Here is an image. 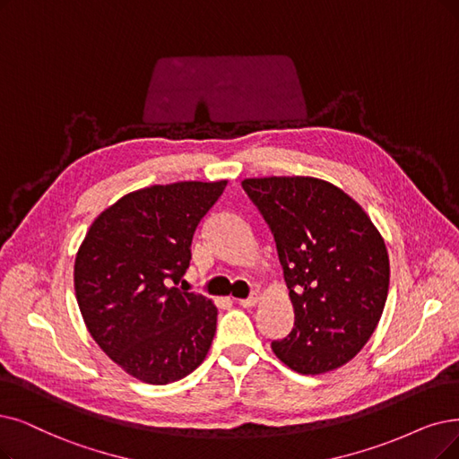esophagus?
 <instances>
[{"label": "esophagus", "instance_id": "esophagus-1", "mask_svg": "<svg viewBox=\"0 0 459 459\" xmlns=\"http://www.w3.org/2000/svg\"><path fill=\"white\" fill-rule=\"evenodd\" d=\"M258 293H254V296H250V298H247V299H237V303H239L241 307H245V308H248V307H254L255 303H258Z\"/></svg>", "mask_w": 459, "mask_h": 459}]
</instances>
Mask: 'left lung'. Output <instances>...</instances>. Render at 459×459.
<instances>
[{"label": "left lung", "instance_id": "1", "mask_svg": "<svg viewBox=\"0 0 459 459\" xmlns=\"http://www.w3.org/2000/svg\"><path fill=\"white\" fill-rule=\"evenodd\" d=\"M269 224L293 307V327L271 348L290 369L342 368L369 341L386 305L390 258L358 201L315 177L245 178Z\"/></svg>", "mask_w": 459, "mask_h": 459}]
</instances>
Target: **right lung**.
I'll list each match as a JSON object with an SVG mask.
<instances>
[{"label":"right lung","instance_id":"right-lung-1","mask_svg":"<svg viewBox=\"0 0 459 459\" xmlns=\"http://www.w3.org/2000/svg\"><path fill=\"white\" fill-rule=\"evenodd\" d=\"M228 180H185L126 194L86 231L73 282L101 351L146 384L185 378L207 358L216 305L178 284L199 220Z\"/></svg>","mask_w":459,"mask_h":459}]
</instances>
